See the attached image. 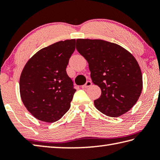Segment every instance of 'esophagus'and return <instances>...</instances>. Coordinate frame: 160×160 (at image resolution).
Listing matches in <instances>:
<instances>
[{
  "label": "esophagus",
  "mask_w": 160,
  "mask_h": 160,
  "mask_svg": "<svg viewBox=\"0 0 160 160\" xmlns=\"http://www.w3.org/2000/svg\"><path fill=\"white\" fill-rule=\"evenodd\" d=\"M92 82L91 81H87L85 85H83L82 86V88L83 89H86V88H89V87H90V86L92 85Z\"/></svg>",
  "instance_id": "esophagus-1"
}]
</instances>
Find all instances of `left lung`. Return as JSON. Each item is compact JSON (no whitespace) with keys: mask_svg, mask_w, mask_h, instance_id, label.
Here are the masks:
<instances>
[{"mask_svg":"<svg viewBox=\"0 0 160 160\" xmlns=\"http://www.w3.org/2000/svg\"><path fill=\"white\" fill-rule=\"evenodd\" d=\"M76 42L78 51L89 64L92 82L102 91L94 106L111 117L128 112L142 89V72L136 59L114 43L89 39H78Z\"/></svg>","mask_w":160,"mask_h":160,"instance_id":"1","label":"left lung"}]
</instances>
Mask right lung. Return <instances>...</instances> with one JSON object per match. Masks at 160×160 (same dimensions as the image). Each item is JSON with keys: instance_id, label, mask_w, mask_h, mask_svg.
<instances>
[{"instance_id": "1", "label": "right lung", "mask_w": 160, "mask_h": 160, "mask_svg": "<svg viewBox=\"0 0 160 160\" xmlns=\"http://www.w3.org/2000/svg\"><path fill=\"white\" fill-rule=\"evenodd\" d=\"M75 49V39L54 43L37 51L23 68L20 97L26 109L38 120L56 122L69 110L76 90L66 67Z\"/></svg>"}]
</instances>
